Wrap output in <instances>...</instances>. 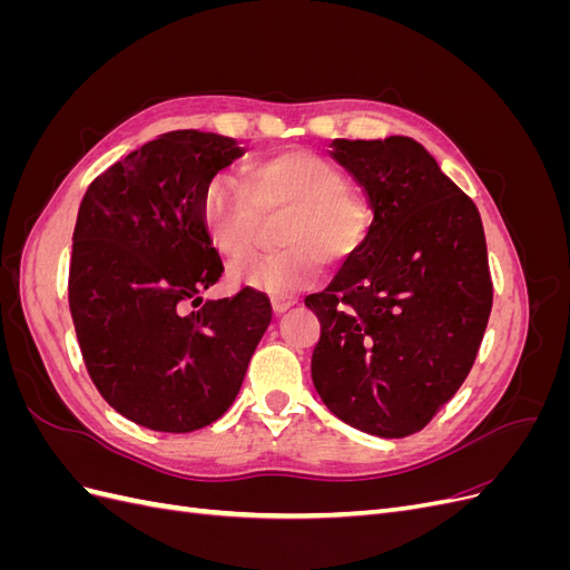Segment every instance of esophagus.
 <instances>
[{
  "label": "esophagus",
  "mask_w": 570,
  "mask_h": 570,
  "mask_svg": "<svg viewBox=\"0 0 570 570\" xmlns=\"http://www.w3.org/2000/svg\"><path fill=\"white\" fill-rule=\"evenodd\" d=\"M295 304H297L295 297H278V299H273V314L281 316V314H285L287 308H292Z\"/></svg>",
  "instance_id": "1"
}]
</instances>
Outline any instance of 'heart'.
<instances>
[{"label":"heart","instance_id":"1","mask_svg":"<svg viewBox=\"0 0 570 570\" xmlns=\"http://www.w3.org/2000/svg\"><path fill=\"white\" fill-rule=\"evenodd\" d=\"M281 223L266 262L239 266L233 278L273 297L316 281L323 262H344L366 239L368 218L333 166L306 151L254 164L243 180L223 178L204 199V230L228 268L254 256L264 223Z\"/></svg>","mask_w":570,"mask_h":570}]
</instances>
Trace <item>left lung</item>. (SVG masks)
I'll return each mask as SVG.
<instances>
[{"label":"left lung","instance_id":"8db88e82","mask_svg":"<svg viewBox=\"0 0 570 570\" xmlns=\"http://www.w3.org/2000/svg\"><path fill=\"white\" fill-rule=\"evenodd\" d=\"M373 223L318 295L314 387L340 421L377 438L423 430L469 375L492 308L475 204L404 135L335 140Z\"/></svg>","mask_w":570,"mask_h":570}]
</instances>
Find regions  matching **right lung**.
Segmentation results:
<instances>
[{"label":"right lung","instance_id":"obj_1","mask_svg":"<svg viewBox=\"0 0 570 570\" xmlns=\"http://www.w3.org/2000/svg\"><path fill=\"white\" fill-rule=\"evenodd\" d=\"M243 154L233 137L164 132L80 202L68 306L85 366L120 416L159 433L220 419L271 323L268 297L252 287L202 299L223 273L204 199Z\"/></svg>","mask_w":570,"mask_h":570}]
</instances>
